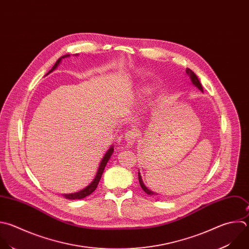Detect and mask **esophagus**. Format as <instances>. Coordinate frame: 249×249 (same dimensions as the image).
<instances>
[{"label": "esophagus", "instance_id": "1", "mask_svg": "<svg viewBox=\"0 0 249 249\" xmlns=\"http://www.w3.org/2000/svg\"><path fill=\"white\" fill-rule=\"evenodd\" d=\"M137 137H138V133L135 129L127 131L125 134V141L127 145H133L136 142Z\"/></svg>", "mask_w": 249, "mask_h": 249}]
</instances>
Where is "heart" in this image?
Wrapping results in <instances>:
<instances>
[{
	"label": "heart",
	"mask_w": 249,
	"mask_h": 249,
	"mask_svg": "<svg viewBox=\"0 0 249 249\" xmlns=\"http://www.w3.org/2000/svg\"><path fill=\"white\" fill-rule=\"evenodd\" d=\"M150 93H151V88H149V87H144V88H142V89L140 91V97L144 98L145 96L149 95Z\"/></svg>",
	"instance_id": "b5f03b06"
}]
</instances>
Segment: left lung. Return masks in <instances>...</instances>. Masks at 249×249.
Listing matches in <instances>:
<instances>
[{
    "label": "left lung",
    "instance_id": "obj_1",
    "mask_svg": "<svg viewBox=\"0 0 249 249\" xmlns=\"http://www.w3.org/2000/svg\"><path fill=\"white\" fill-rule=\"evenodd\" d=\"M186 73H187V74H188V76L190 77L191 82H192V84H193L194 86H196L198 90H200L201 92H203V88H202V86H201V84H200V82H199V80H198L197 76L195 74V72H194V71H192L190 68H187V69H186ZM138 177H139L140 185H141L142 189L143 190V192H144L145 194H147L148 196H158V195H159V194H157V193H155V192H152L151 190H149V189L144 185V183H143V181H142V176H141L140 171H139Z\"/></svg>",
    "mask_w": 249,
    "mask_h": 249
}]
</instances>
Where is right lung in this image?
<instances>
[{"instance_id": "obj_1", "label": "right lung", "mask_w": 249, "mask_h": 249, "mask_svg": "<svg viewBox=\"0 0 249 249\" xmlns=\"http://www.w3.org/2000/svg\"><path fill=\"white\" fill-rule=\"evenodd\" d=\"M74 55L77 56L78 53H76V54H74ZM69 56H70V54H65V55L60 56V57L56 60V62H55L54 65L53 66V68H52L46 75L50 74V73L53 72L54 69H56V67L59 65V63L61 62V60H62L63 58L69 57ZM113 151H114V145H111V146L108 148V150L106 152V154L104 155L103 159L101 160V163H100V166H99V168H98L97 174H96L94 180L90 183V185H88L85 189H83V190H81V191H79V192H77V193L63 194L62 196H64V197L67 198V199H72V200H73V199H82V198H84V197L90 196L93 192H95V190L97 189V187H98V185H99V182H100V180H101V178H102V175H103L104 170H105V168H106V165H107V163L108 162V160L110 159V157H111Z\"/></svg>"}]
</instances>
